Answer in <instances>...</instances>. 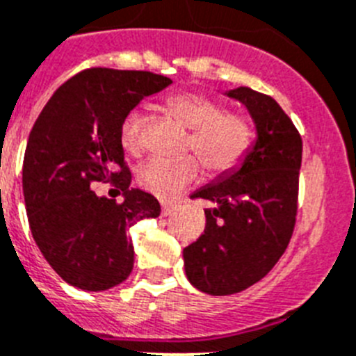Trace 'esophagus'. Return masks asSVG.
<instances>
[{"label":"esophagus","mask_w":356,"mask_h":356,"mask_svg":"<svg viewBox=\"0 0 356 356\" xmlns=\"http://www.w3.org/2000/svg\"><path fill=\"white\" fill-rule=\"evenodd\" d=\"M172 211H175V205H172V203H162V214L163 216H169Z\"/></svg>","instance_id":"34e87169"}]
</instances>
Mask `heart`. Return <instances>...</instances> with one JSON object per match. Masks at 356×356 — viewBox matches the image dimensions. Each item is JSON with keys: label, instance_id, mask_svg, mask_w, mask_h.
<instances>
[{"label": "heart", "instance_id": "obj_1", "mask_svg": "<svg viewBox=\"0 0 356 356\" xmlns=\"http://www.w3.org/2000/svg\"><path fill=\"white\" fill-rule=\"evenodd\" d=\"M167 111L191 129L187 149L202 158L203 165L212 172L234 169L247 156L254 140L252 124L245 115L225 113V108L200 93H178L167 99ZM144 117L131 111L122 122L120 138L127 151L142 149ZM200 162L194 156L180 160L149 158L138 169V184L160 198H172L187 185L198 180Z\"/></svg>", "mask_w": 356, "mask_h": 356}]
</instances>
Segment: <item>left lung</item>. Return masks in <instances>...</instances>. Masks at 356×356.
<instances>
[{
    "instance_id": "left-lung-1",
    "label": "left lung",
    "mask_w": 356,
    "mask_h": 356,
    "mask_svg": "<svg viewBox=\"0 0 356 356\" xmlns=\"http://www.w3.org/2000/svg\"><path fill=\"white\" fill-rule=\"evenodd\" d=\"M223 95L241 102L256 126L247 156L194 191L205 209V230L184 248L185 275L209 296L247 290L273 268L290 243L297 214L302 140L268 95L236 88Z\"/></svg>"
}]
</instances>
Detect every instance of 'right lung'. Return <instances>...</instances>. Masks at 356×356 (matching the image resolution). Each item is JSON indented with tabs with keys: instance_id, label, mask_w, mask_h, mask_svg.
<instances>
[{
	"instance_id": "add662e5",
	"label": "right lung",
	"mask_w": 356,
	"mask_h": 356,
	"mask_svg": "<svg viewBox=\"0 0 356 356\" xmlns=\"http://www.w3.org/2000/svg\"><path fill=\"white\" fill-rule=\"evenodd\" d=\"M169 84L151 72L84 70L51 95L30 131L23 160L30 230L48 265L79 290L126 281L135 256L127 229L160 216L153 194L129 187L120 129L140 100ZM102 179L115 181L122 202L90 191L91 181Z\"/></svg>"
}]
</instances>
